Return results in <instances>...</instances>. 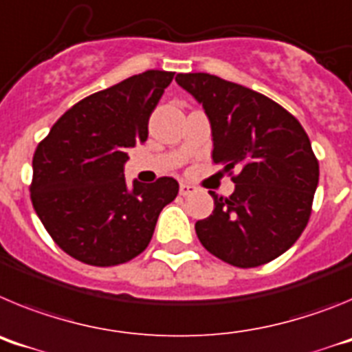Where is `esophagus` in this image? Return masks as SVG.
<instances>
[{
  "label": "esophagus",
  "instance_id": "34e87169",
  "mask_svg": "<svg viewBox=\"0 0 352 352\" xmlns=\"http://www.w3.org/2000/svg\"><path fill=\"white\" fill-rule=\"evenodd\" d=\"M195 192V186L190 183H179V194L182 195H190Z\"/></svg>",
  "mask_w": 352,
  "mask_h": 352
}]
</instances>
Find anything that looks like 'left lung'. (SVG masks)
Masks as SVG:
<instances>
[{"label": "left lung", "mask_w": 352, "mask_h": 352, "mask_svg": "<svg viewBox=\"0 0 352 352\" xmlns=\"http://www.w3.org/2000/svg\"><path fill=\"white\" fill-rule=\"evenodd\" d=\"M176 82L203 104L211 123L214 164L234 192L195 222L210 254L238 268H256L296 243L312 213L319 162L300 121L268 96L210 74H178ZM239 169L238 175L232 170Z\"/></svg>", "instance_id": "8db88e82"}]
</instances>
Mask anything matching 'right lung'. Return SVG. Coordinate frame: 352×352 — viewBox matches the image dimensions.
Wrapping results in <instances>:
<instances>
[{
	"instance_id": "right-lung-1",
	"label": "right lung",
	"mask_w": 352,
	"mask_h": 352,
	"mask_svg": "<svg viewBox=\"0 0 352 352\" xmlns=\"http://www.w3.org/2000/svg\"><path fill=\"white\" fill-rule=\"evenodd\" d=\"M174 72L148 70L70 107L33 155L31 203L54 243L91 266H116L151 241L158 214L179 185L158 178L126 185L130 148L148 139V121Z\"/></svg>"
}]
</instances>
